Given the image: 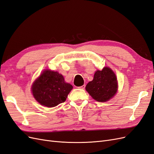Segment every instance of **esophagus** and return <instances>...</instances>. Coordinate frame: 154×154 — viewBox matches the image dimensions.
Wrapping results in <instances>:
<instances>
[{
    "instance_id": "1",
    "label": "esophagus",
    "mask_w": 154,
    "mask_h": 154,
    "mask_svg": "<svg viewBox=\"0 0 154 154\" xmlns=\"http://www.w3.org/2000/svg\"><path fill=\"white\" fill-rule=\"evenodd\" d=\"M78 88H82V89H85V85H83L82 86H81V87H78Z\"/></svg>"
}]
</instances>
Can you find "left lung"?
<instances>
[{
  "instance_id": "obj_1",
  "label": "left lung",
  "mask_w": 154,
  "mask_h": 154,
  "mask_svg": "<svg viewBox=\"0 0 154 154\" xmlns=\"http://www.w3.org/2000/svg\"><path fill=\"white\" fill-rule=\"evenodd\" d=\"M85 89L96 101H107L117 92V78L112 70L105 67L101 71H96L93 80L87 83Z\"/></svg>"
}]
</instances>
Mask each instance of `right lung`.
<instances>
[{"label": "right lung", "instance_id": "right-lung-1", "mask_svg": "<svg viewBox=\"0 0 154 154\" xmlns=\"http://www.w3.org/2000/svg\"><path fill=\"white\" fill-rule=\"evenodd\" d=\"M72 88L71 84L65 82L61 74L46 69L32 83L31 91L40 104L54 107L66 101Z\"/></svg>", "mask_w": 154, "mask_h": 154}]
</instances>
